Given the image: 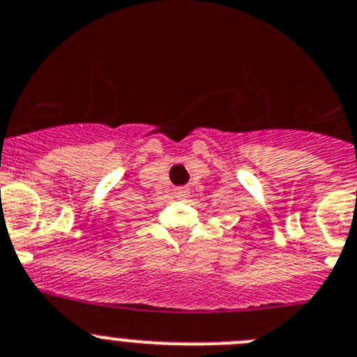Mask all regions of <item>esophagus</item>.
I'll return each instance as SVG.
<instances>
[{
  "label": "esophagus",
  "instance_id": "34e87169",
  "mask_svg": "<svg viewBox=\"0 0 357 357\" xmlns=\"http://www.w3.org/2000/svg\"><path fill=\"white\" fill-rule=\"evenodd\" d=\"M188 194H190V192H188V188H183V186H179V188H176L174 190V195L178 199H186L188 197Z\"/></svg>",
  "mask_w": 357,
  "mask_h": 357
}]
</instances>
